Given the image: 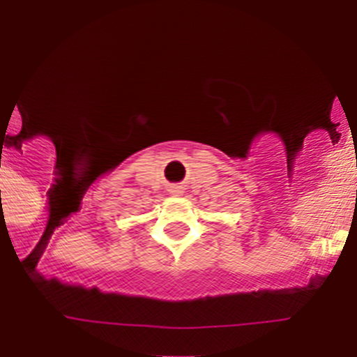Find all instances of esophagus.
Wrapping results in <instances>:
<instances>
[{
	"label": "esophagus",
	"mask_w": 357,
	"mask_h": 357,
	"mask_svg": "<svg viewBox=\"0 0 357 357\" xmlns=\"http://www.w3.org/2000/svg\"><path fill=\"white\" fill-rule=\"evenodd\" d=\"M169 195H173V197H182V195H184V188H182V185H178V184H173V185H169Z\"/></svg>",
	"instance_id": "34e87169"
}]
</instances>
